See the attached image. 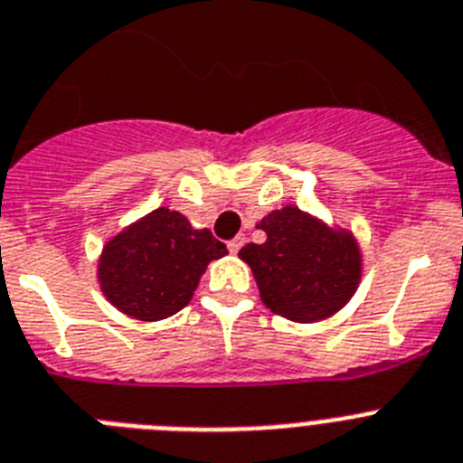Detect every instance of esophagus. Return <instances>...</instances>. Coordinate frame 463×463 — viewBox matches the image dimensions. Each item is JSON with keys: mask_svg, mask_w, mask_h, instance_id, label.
<instances>
[{"mask_svg": "<svg viewBox=\"0 0 463 463\" xmlns=\"http://www.w3.org/2000/svg\"><path fill=\"white\" fill-rule=\"evenodd\" d=\"M243 243H246V236L239 234V236H236V239H232V241H229V243H227L229 252H232V255H236V252H239L241 248H243Z\"/></svg>", "mask_w": 463, "mask_h": 463, "instance_id": "esophagus-1", "label": "esophagus"}]
</instances>
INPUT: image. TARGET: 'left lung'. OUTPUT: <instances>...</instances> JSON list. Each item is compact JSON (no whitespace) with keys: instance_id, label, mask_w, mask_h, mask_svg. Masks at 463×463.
<instances>
[{"instance_id":"1","label":"left lung","mask_w":463,"mask_h":463,"mask_svg":"<svg viewBox=\"0 0 463 463\" xmlns=\"http://www.w3.org/2000/svg\"><path fill=\"white\" fill-rule=\"evenodd\" d=\"M264 243H248L239 258L252 269L260 298L274 314L316 323L337 314L361 280V248L346 229L286 205L258 224Z\"/></svg>"}]
</instances>
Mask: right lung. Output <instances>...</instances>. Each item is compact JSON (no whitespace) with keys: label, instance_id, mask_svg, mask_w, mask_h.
Listing matches in <instances>:
<instances>
[{"label":"right lung","instance_id":"obj_1","mask_svg":"<svg viewBox=\"0 0 463 463\" xmlns=\"http://www.w3.org/2000/svg\"><path fill=\"white\" fill-rule=\"evenodd\" d=\"M224 255L222 241L164 205L105 243L98 280L121 314L161 321L187 307L208 262Z\"/></svg>","mask_w":463,"mask_h":463}]
</instances>
